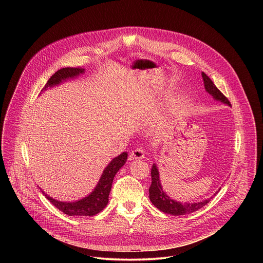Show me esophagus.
<instances>
[{
	"instance_id": "1",
	"label": "esophagus",
	"mask_w": 263,
	"mask_h": 263,
	"mask_svg": "<svg viewBox=\"0 0 263 263\" xmlns=\"http://www.w3.org/2000/svg\"><path fill=\"white\" fill-rule=\"evenodd\" d=\"M145 158V151L142 150L141 148H138L130 153V159L132 160H140Z\"/></svg>"
}]
</instances>
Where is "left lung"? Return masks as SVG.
I'll use <instances>...</instances> for the list:
<instances>
[{
	"label": "left lung",
	"mask_w": 263,
	"mask_h": 263,
	"mask_svg": "<svg viewBox=\"0 0 263 263\" xmlns=\"http://www.w3.org/2000/svg\"><path fill=\"white\" fill-rule=\"evenodd\" d=\"M201 77L203 80V85H204L205 91L210 95L213 96L214 100L220 101L223 104L231 106L229 100L216 87V85L213 83V81L203 72L201 73ZM151 175H152V184L149 188L150 200L157 209H159L161 212H163L165 214H169V215H173V216L188 215V214H191V213H194V212L200 210L205 204H208L209 201L212 199V197H210L204 200H201L198 202H191V203L190 202L182 203L180 201H176L173 198H171L170 196H168L166 194V192L163 190L157 164H153ZM220 189L218 191H220ZM218 191L215 193V195L218 193Z\"/></svg>",
	"instance_id": "1"
}]
</instances>
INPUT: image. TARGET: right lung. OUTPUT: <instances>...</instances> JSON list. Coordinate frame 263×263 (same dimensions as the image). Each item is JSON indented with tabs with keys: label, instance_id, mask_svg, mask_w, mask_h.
Returning a JSON list of instances; mask_svg holds the SVG:
<instances>
[{
	"label": "right lung",
	"instance_id": "right-lung-1",
	"mask_svg": "<svg viewBox=\"0 0 263 263\" xmlns=\"http://www.w3.org/2000/svg\"><path fill=\"white\" fill-rule=\"evenodd\" d=\"M85 70L82 68H63L50 77L42 91L48 88L59 86L66 81L74 80L79 76L84 75ZM127 153L123 152L113 158L109 164L103 170L101 177L95 188L87 196L76 201H61L46 194L41 188L44 196L61 212L72 217H92L101 212L108 203V196L112 186L113 178L119 169L125 164Z\"/></svg>",
	"mask_w": 263,
	"mask_h": 263
}]
</instances>
